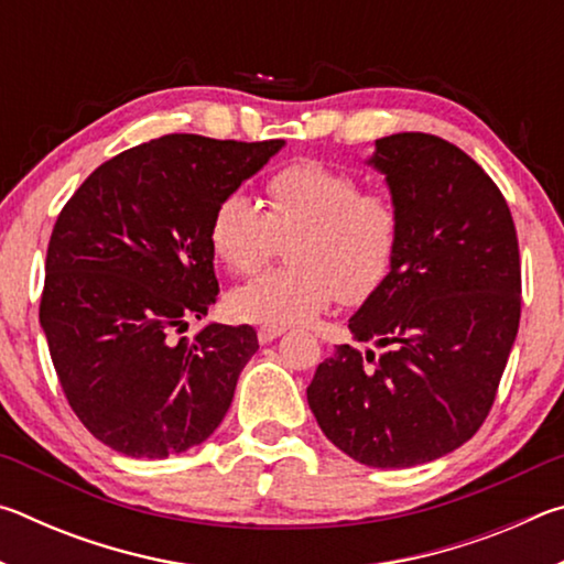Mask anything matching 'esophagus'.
Segmentation results:
<instances>
[{"label":"esophagus","mask_w":564,"mask_h":564,"mask_svg":"<svg viewBox=\"0 0 564 564\" xmlns=\"http://www.w3.org/2000/svg\"><path fill=\"white\" fill-rule=\"evenodd\" d=\"M256 336H259V343H261V346H265V343H271V340H275L279 336H283V328L261 326V328H259V333H256Z\"/></svg>","instance_id":"1"}]
</instances>
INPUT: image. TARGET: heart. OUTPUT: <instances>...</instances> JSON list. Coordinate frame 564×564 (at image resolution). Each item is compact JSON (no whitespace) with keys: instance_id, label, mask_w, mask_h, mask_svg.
<instances>
[{"instance_id":"1","label":"heart","mask_w":564,"mask_h":564,"mask_svg":"<svg viewBox=\"0 0 564 564\" xmlns=\"http://www.w3.org/2000/svg\"><path fill=\"white\" fill-rule=\"evenodd\" d=\"M269 212L246 194L214 208L208 243L238 275L259 271L289 241L293 269L263 273L228 295L234 318L289 328L340 299L362 303L388 279L398 248V212L383 194H360L350 171L295 161L265 184Z\"/></svg>"}]
</instances>
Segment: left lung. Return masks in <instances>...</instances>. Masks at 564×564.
<instances>
[{
    "label": "left lung",
    "mask_w": 564,
    "mask_h": 564,
    "mask_svg": "<svg viewBox=\"0 0 564 564\" xmlns=\"http://www.w3.org/2000/svg\"><path fill=\"white\" fill-rule=\"evenodd\" d=\"M386 176L398 248L348 328L386 348L373 369L338 346L308 405L328 441L370 467H413L470 441L488 417L520 326L518 234L500 188L451 141L393 133L366 161Z\"/></svg>",
    "instance_id": "8db88e82"
}]
</instances>
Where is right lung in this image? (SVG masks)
<instances>
[{
    "label": "right lung",
    "mask_w": 564,
    "mask_h": 564,
    "mask_svg": "<svg viewBox=\"0 0 564 564\" xmlns=\"http://www.w3.org/2000/svg\"><path fill=\"white\" fill-rule=\"evenodd\" d=\"M283 147L169 133L109 159L62 208L40 323L72 410L111 451L161 460L221 425L256 330L176 333L216 303L214 208Z\"/></svg>",
    "instance_id": "add662e5"
}]
</instances>
